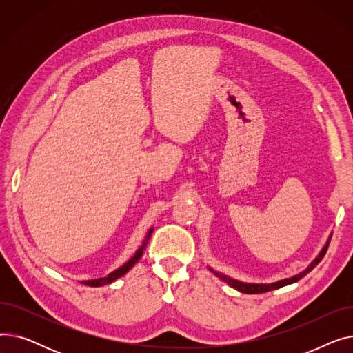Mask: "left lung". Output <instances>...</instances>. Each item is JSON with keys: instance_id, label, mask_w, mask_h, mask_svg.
Wrapping results in <instances>:
<instances>
[{"instance_id": "left-lung-1", "label": "left lung", "mask_w": 353, "mask_h": 353, "mask_svg": "<svg viewBox=\"0 0 353 353\" xmlns=\"http://www.w3.org/2000/svg\"><path fill=\"white\" fill-rule=\"evenodd\" d=\"M332 237V236H330ZM330 237L327 239V242H326V245L322 248V250L319 252V254L313 259V262L303 270V272H301V273H298V274H294V276H292V277H289V279H282V281H277V282H274V283H246V282H240V281H236V279H233V277H229V276H226V274H223V273H219V272H216V270H213L212 268H209V270L210 272H213L219 279H221L223 282H226L228 285H230L233 289H236V290H239V292H242V293H249V294H253V293H265V292H270V290H274V289H279V288H283V286H288V285H292V283H294V282H298V281H301L303 276H306L314 266H316L322 259H323V256H325V253H326V250H327V246H329V242H330Z\"/></svg>"}]
</instances>
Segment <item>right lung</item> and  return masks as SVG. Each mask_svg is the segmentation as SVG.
<instances>
[{"mask_svg": "<svg viewBox=\"0 0 353 353\" xmlns=\"http://www.w3.org/2000/svg\"><path fill=\"white\" fill-rule=\"evenodd\" d=\"M152 233H153V228L147 232V234H145V237H144L143 245L137 249V252L134 253V256H133L132 259H130L128 262H125L123 266H120L119 269H116V270H113L111 273H108L105 277H99V279H91V281H83L81 283H84L85 286H91V288H99V286H104V285H108V283H111V282L117 281L119 277H121L123 274H125L130 269H132V268L140 261V257L143 256L144 249H145V246H147V243H148V239L152 237Z\"/></svg>", "mask_w": 353, "mask_h": 353, "instance_id": "add662e5", "label": "right lung"}]
</instances>
